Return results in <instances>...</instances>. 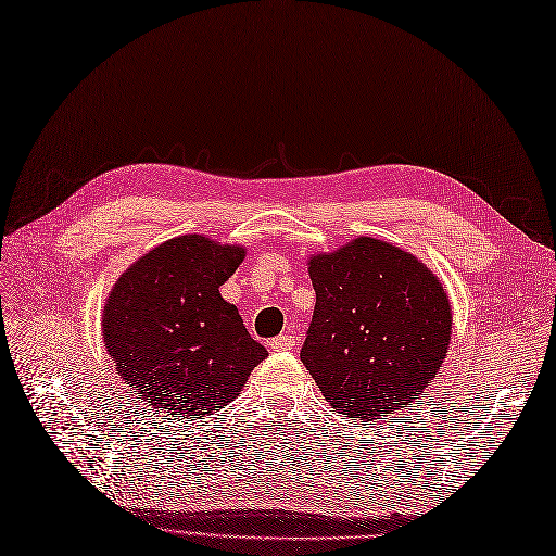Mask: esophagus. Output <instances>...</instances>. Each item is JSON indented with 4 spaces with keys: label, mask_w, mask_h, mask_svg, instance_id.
Segmentation results:
<instances>
[{
    "label": "esophagus",
    "mask_w": 556,
    "mask_h": 556,
    "mask_svg": "<svg viewBox=\"0 0 556 556\" xmlns=\"http://www.w3.org/2000/svg\"><path fill=\"white\" fill-rule=\"evenodd\" d=\"M294 346H296V342H294L292 334H278V337H274V340L268 342L270 351H290Z\"/></svg>",
    "instance_id": "obj_1"
}]
</instances>
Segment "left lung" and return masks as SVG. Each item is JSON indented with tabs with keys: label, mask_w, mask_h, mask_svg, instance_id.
Wrapping results in <instances>:
<instances>
[{
	"label": "left lung",
	"mask_w": 556,
	"mask_h": 556,
	"mask_svg": "<svg viewBox=\"0 0 556 556\" xmlns=\"http://www.w3.org/2000/svg\"><path fill=\"white\" fill-rule=\"evenodd\" d=\"M316 290L302 363L334 410L384 419L434 380L451 344V302L417 256L356 238L308 260Z\"/></svg>",
	"instance_id": "1"
}]
</instances>
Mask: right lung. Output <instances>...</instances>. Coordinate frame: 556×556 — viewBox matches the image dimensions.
Listing matches in <instances>:
<instances>
[{"instance_id": "1", "label": "right lung", "mask_w": 556, "mask_h": 556, "mask_svg": "<svg viewBox=\"0 0 556 556\" xmlns=\"http://www.w3.org/2000/svg\"><path fill=\"white\" fill-rule=\"evenodd\" d=\"M245 248L179 236L119 276L103 306L117 375L155 410L195 419L231 403L268 354L219 288Z\"/></svg>"}]
</instances>
